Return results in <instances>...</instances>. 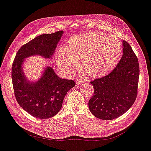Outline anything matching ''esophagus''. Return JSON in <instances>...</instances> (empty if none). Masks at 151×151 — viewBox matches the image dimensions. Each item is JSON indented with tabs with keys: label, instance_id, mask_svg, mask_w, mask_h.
Listing matches in <instances>:
<instances>
[{
	"label": "esophagus",
	"instance_id": "obj_1",
	"mask_svg": "<svg viewBox=\"0 0 151 151\" xmlns=\"http://www.w3.org/2000/svg\"><path fill=\"white\" fill-rule=\"evenodd\" d=\"M82 81H81V79H76V85H77V86H78V85H81V84H82Z\"/></svg>",
	"mask_w": 151,
	"mask_h": 151
}]
</instances>
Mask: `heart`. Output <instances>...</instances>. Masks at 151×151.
Instances as JSON below:
<instances>
[{"mask_svg":"<svg viewBox=\"0 0 151 151\" xmlns=\"http://www.w3.org/2000/svg\"><path fill=\"white\" fill-rule=\"evenodd\" d=\"M122 48L116 37L103 32H90L70 38L67 47L59 50L57 63L67 75L83 61V67L91 77H101L114 69L122 55Z\"/></svg>","mask_w":151,"mask_h":151,"instance_id":"1","label":"heart"}]
</instances>
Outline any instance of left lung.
I'll list each match as a JSON object with an SVG mask.
<instances>
[{
	"mask_svg": "<svg viewBox=\"0 0 151 151\" xmlns=\"http://www.w3.org/2000/svg\"><path fill=\"white\" fill-rule=\"evenodd\" d=\"M123 55L107 75L90 82L94 92L89 100L90 111L97 119L111 120L124 114L137 96L139 65L131 46L124 40Z\"/></svg>",
	"mask_w": 151,
	"mask_h": 151,
	"instance_id": "1",
	"label": "left lung"
}]
</instances>
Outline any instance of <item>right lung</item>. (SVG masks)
Returning a JSON list of instances; mask_svg holds the SVG:
<instances>
[{
    "label": "right lung",
    "instance_id": "right-lung-1",
    "mask_svg": "<svg viewBox=\"0 0 151 151\" xmlns=\"http://www.w3.org/2000/svg\"><path fill=\"white\" fill-rule=\"evenodd\" d=\"M63 31L41 35L23 45L17 51L12 67L14 91L18 104L32 116L50 119L60 111L67 91L75 86L73 80L59 77L52 67H48L36 82H29L22 65L24 59L40 55L50 58L63 35Z\"/></svg>",
    "mask_w": 151,
    "mask_h": 151
}]
</instances>
